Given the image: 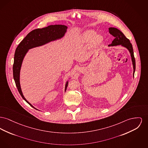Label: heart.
Returning a JSON list of instances; mask_svg holds the SVG:
<instances>
[{
  "instance_id": "heart-1",
  "label": "heart",
  "mask_w": 148,
  "mask_h": 148,
  "mask_svg": "<svg viewBox=\"0 0 148 148\" xmlns=\"http://www.w3.org/2000/svg\"><path fill=\"white\" fill-rule=\"evenodd\" d=\"M93 29H88L85 31L80 36V40L83 43L91 42L94 46H97L102 44L103 41V37L101 34H96Z\"/></svg>"
}]
</instances>
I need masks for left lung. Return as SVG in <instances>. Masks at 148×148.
<instances>
[{"instance_id": "1", "label": "left lung", "mask_w": 148, "mask_h": 148, "mask_svg": "<svg viewBox=\"0 0 148 148\" xmlns=\"http://www.w3.org/2000/svg\"><path fill=\"white\" fill-rule=\"evenodd\" d=\"M109 32L110 34L113 36L115 38L112 42L111 44L109 45L108 46H114L117 45H121L126 48L130 52L131 58V61L133 65V77H134V73L135 71V59L134 55V51L132 44H131L130 40L126 37V36L119 29L114 27L109 28Z\"/></svg>"}]
</instances>
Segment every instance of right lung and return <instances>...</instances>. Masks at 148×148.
I'll use <instances>...</instances> for the list:
<instances>
[{
  "instance_id": "right-lung-1",
  "label": "right lung",
  "mask_w": 148,
  "mask_h": 148,
  "mask_svg": "<svg viewBox=\"0 0 148 148\" xmlns=\"http://www.w3.org/2000/svg\"><path fill=\"white\" fill-rule=\"evenodd\" d=\"M68 27L65 25H50L43 28L36 29L30 32L25 38L20 42L16 50L14 64L13 66V78L15 81L18 90L22 98L31 107L36 109L23 96L20 85V71L22 62L27 53L29 49L41 46L50 42L61 39L65 33ZM68 85V80L65 87V92Z\"/></svg>"
}]
</instances>
